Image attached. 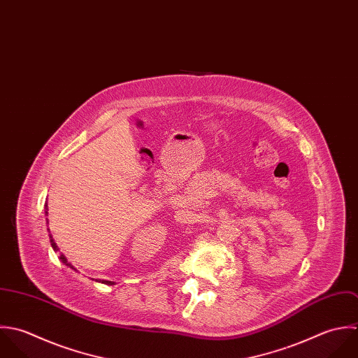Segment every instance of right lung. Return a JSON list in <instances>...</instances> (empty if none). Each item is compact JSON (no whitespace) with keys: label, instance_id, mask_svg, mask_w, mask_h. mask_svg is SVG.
<instances>
[{"label":"right lung","instance_id":"1","mask_svg":"<svg viewBox=\"0 0 358 358\" xmlns=\"http://www.w3.org/2000/svg\"><path fill=\"white\" fill-rule=\"evenodd\" d=\"M47 204H45V215L48 214L47 213ZM48 231V229H47ZM50 241H51V245H52V250L55 251V252H58L59 251V248H58V245H57V243L54 241V238H52V236H51V234H50ZM58 258L66 265V266H69V268H72V269H75V266L71 264V262H68V259H66V257L62 254V252H59V255H58ZM76 271V269H75ZM97 282H101V283H106V285H114V282H110V280H97Z\"/></svg>","mask_w":358,"mask_h":358}]
</instances>
